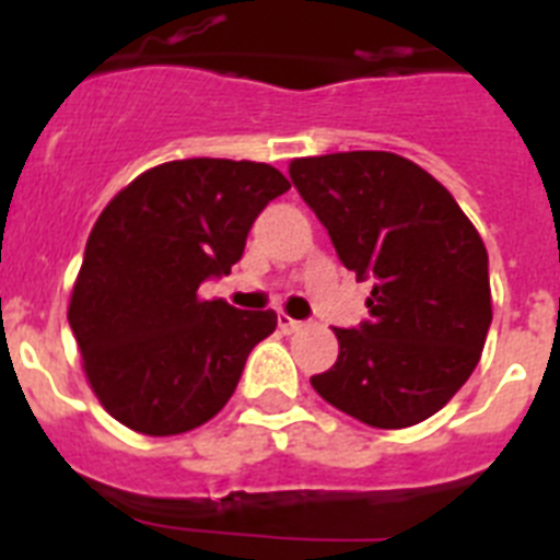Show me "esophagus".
<instances>
[{
	"mask_svg": "<svg viewBox=\"0 0 560 560\" xmlns=\"http://www.w3.org/2000/svg\"><path fill=\"white\" fill-rule=\"evenodd\" d=\"M277 325H280V330H283V334H294V330L303 328V323H300V319H294V316L285 314V311H280V314H277Z\"/></svg>",
	"mask_w": 560,
	"mask_h": 560,
	"instance_id": "esophagus-1",
	"label": "esophagus"
}]
</instances>
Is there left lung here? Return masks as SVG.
Here are the masks:
<instances>
[{
    "mask_svg": "<svg viewBox=\"0 0 560 560\" xmlns=\"http://www.w3.org/2000/svg\"><path fill=\"white\" fill-rule=\"evenodd\" d=\"M289 176L336 255L373 277L370 319L334 328L339 359L311 387L375 429H407L446 407L491 328L488 252L452 192L389 151L291 160Z\"/></svg>",
    "mask_w": 560,
    "mask_h": 560,
    "instance_id": "left-lung-1",
    "label": "left lung"
}]
</instances>
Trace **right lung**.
<instances>
[{
    "label": "right lung",
    "instance_id": "obj_1",
    "mask_svg": "<svg viewBox=\"0 0 560 560\" xmlns=\"http://www.w3.org/2000/svg\"><path fill=\"white\" fill-rule=\"evenodd\" d=\"M266 162L176 160L140 173L89 232L69 300L83 373L122 427L167 438L224 409L275 311L205 300L230 275L252 224L289 190Z\"/></svg>",
    "mask_w": 560,
    "mask_h": 560
}]
</instances>
